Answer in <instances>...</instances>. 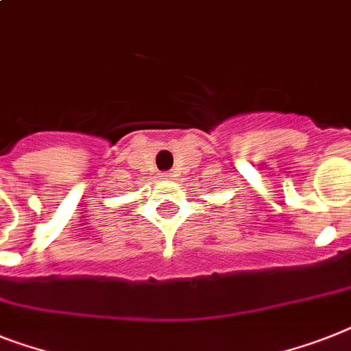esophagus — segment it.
Wrapping results in <instances>:
<instances>
[{"label":"esophagus","instance_id":"obj_1","mask_svg":"<svg viewBox=\"0 0 351 351\" xmlns=\"http://www.w3.org/2000/svg\"><path fill=\"white\" fill-rule=\"evenodd\" d=\"M161 178H163V179H169L170 176H169V173H163V176H161Z\"/></svg>","mask_w":351,"mask_h":351}]
</instances>
